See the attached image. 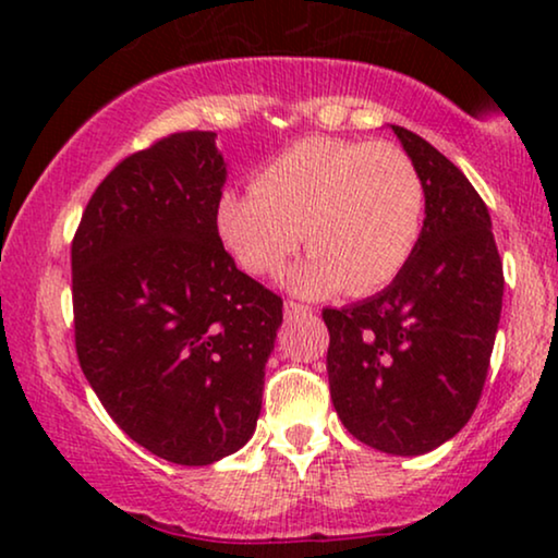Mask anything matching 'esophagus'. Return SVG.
I'll return each instance as SVG.
<instances>
[{"label":"esophagus","mask_w":558,"mask_h":558,"mask_svg":"<svg viewBox=\"0 0 558 558\" xmlns=\"http://www.w3.org/2000/svg\"><path fill=\"white\" fill-rule=\"evenodd\" d=\"M312 315V307L307 304H300V302H284V317L287 319H294V317H310Z\"/></svg>","instance_id":"1"}]
</instances>
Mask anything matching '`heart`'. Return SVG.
<instances>
[{"instance_id":"b5f03b06","label":"heart","mask_w":558,"mask_h":558,"mask_svg":"<svg viewBox=\"0 0 558 558\" xmlns=\"http://www.w3.org/2000/svg\"><path fill=\"white\" fill-rule=\"evenodd\" d=\"M424 220L426 187L407 151L338 136L294 142L256 172L254 190H223L213 213L220 246L254 277L284 269L304 241L312 256L287 274L302 296L388 287L414 256Z\"/></svg>"}]
</instances>
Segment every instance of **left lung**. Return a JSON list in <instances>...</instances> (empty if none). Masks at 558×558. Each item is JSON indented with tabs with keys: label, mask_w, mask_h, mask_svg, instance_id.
Wrapping results in <instances>:
<instances>
[{
	"label": "left lung",
	"mask_w": 558,
	"mask_h": 558,
	"mask_svg": "<svg viewBox=\"0 0 558 558\" xmlns=\"http://www.w3.org/2000/svg\"><path fill=\"white\" fill-rule=\"evenodd\" d=\"M391 129L426 187L422 241L384 292L323 310V319L340 422L363 445L414 457L470 422L490 368L506 279L477 190L422 136Z\"/></svg>",
	"instance_id": "1"
}]
</instances>
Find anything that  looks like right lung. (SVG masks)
Instances as JSON below:
<instances>
[{"label": "right lung", "mask_w": 558, "mask_h": 558, "mask_svg": "<svg viewBox=\"0 0 558 558\" xmlns=\"http://www.w3.org/2000/svg\"><path fill=\"white\" fill-rule=\"evenodd\" d=\"M223 182L216 132L165 136L106 174L71 246L83 376L136 445L190 468L251 439L281 325V296L220 246Z\"/></svg>", "instance_id": "1"}]
</instances>
